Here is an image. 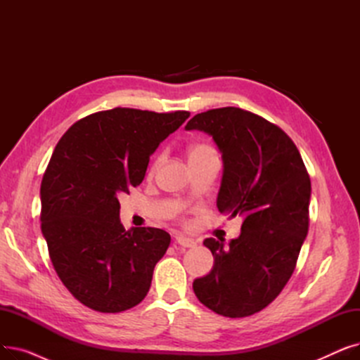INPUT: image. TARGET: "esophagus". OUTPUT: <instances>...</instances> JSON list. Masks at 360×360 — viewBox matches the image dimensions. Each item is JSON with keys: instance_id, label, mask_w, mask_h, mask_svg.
<instances>
[{"instance_id": "esophagus-1", "label": "esophagus", "mask_w": 360, "mask_h": 360, "mask_svg": "<svg viewBox=\"0 0 360 360\" xmlns=\"http://www.w3.org/2000/svg\"><path fill=\"white\" fill-rule=\"evenodd\" d=\"M175 242H176L178 245H181V247H184V248H193V247H195V245H197V242H195L194 239L186 238V236H184V235H178V236L175 238Z\"/></svg>"}]
</instances>
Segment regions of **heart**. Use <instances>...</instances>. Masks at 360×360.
I'll use <instances>...</instances> for the list:
<instances>
[{
    "instance_id": "1",
    "label": "heart",
    "mask_w": 360,
    "mask_h": 360,
    "mask_svg": "<svg viewBox=\"0 0 360 360\" xmlns=\"http://www.w3.org/2000/svg\"><path fill=\"white\" fill-rule=\"evenodd\" d=\"M210 151H213L212 147L205 146V144H197V146H194V147L190 150V156L202 155V153H210Z\"/></svg>"
}]
</instances>
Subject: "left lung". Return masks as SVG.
<instances>
[{
	"label": "left lung",
	"mask_w": 360,
	"mask_h": 360,
	"mask_svg": "<svg viewBox=\"0 0 360 360\" xmlns=\"http://www.w3.org/2000/svg\"><path fill=\"white\" fill-rule=\"evenodd\" d=\"M185 129L213 137L223 160L217 209L243 217L229 247L214 238L204 240L214 264L194 280V293L219 315H252L271 304L295 270L308 235L309 175L286 132L248 110L201 112Z\"/></svg>",
	"instance_id": "1"
}]
</instances>
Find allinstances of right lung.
<instances>
[{
    "label": "right lung",
    "instance_id": "add662e5",
    "mask_svg": "<svg viewBox=\"0 0 360 360\" xmlns=\"http://www.w3.org/2000/svg\"><path fill=\"white\" fill-rule=\"evenodd\" d=\"M188 117L115 108L77 121L56 144L41 184L42 235L56 274L90 309L122 312L146 297L170 235L125 231L120 197L141 184L150 156Z\"/></svg>",
    "mask_w": 360,
    "mask_h": 360
}]
</instances>
